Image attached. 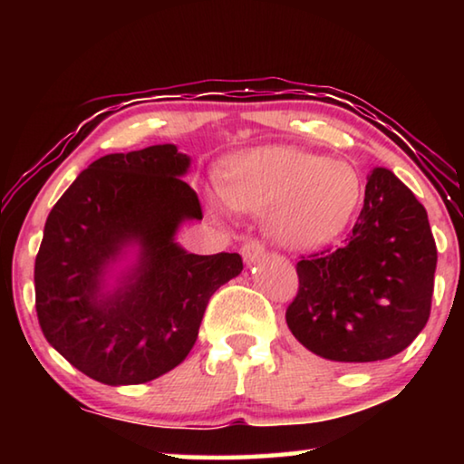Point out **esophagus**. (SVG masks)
I'll return each mask as SVG.
<instances>
[{
  "label": "esophagus",
  "mask_w": 464,
  "mask_h": 464,
  "mask_svg": "<svg viewBox=\"0 0 464 464\" xmlns=\"http://www.w3.org/2000/svg\"><path fill=\"white\" fill-rule=\"evenodd\" d=\"M266 254V246L260 239H247L241 246V256L246 257V262H256L257 257H262Z\"/></svg>",
  "instance_id": "1"
}]
</instances>
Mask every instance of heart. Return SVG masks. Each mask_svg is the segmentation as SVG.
Wrapping results in <instances>:
<instances>
[{"label": "heart", "instance_id": "1", "mask_svg": "<svg viewBox=\"0 0 464 464\" xmlns=\"http://www.w3.org/2000/svg\"><path fill=\"white\" fill-rule=\"evenodd\" d=\"M218 190L231 208L264 213L274 239L309 249L334 241L354 217L362 184L348 161L295 147H260L231 157ZM223 210L225 204L215 200Z\"/></svg>", "mask_w": 464, "mask_h": 464}]
</instances>
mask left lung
Listing matches in <instances>:
<instances>
[{"label":"left lung","instance_id":"1","mask_svg":"<svg viewBox=\"0 0 464 464\" xmlns=\"http://www.w3.org/2000/svg\"><path fill=\"white\" fill-rule=\"evenodd\" d=\"M436 260L426 208L391 169L374 168L345 239L296 264L288 329L334 362L395 356L428 324Z\"/></svg>","mask_w":464,"mask_h":464}]
</instances>
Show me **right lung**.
I'll return each mask as SVG.
<instances>
[{
    "label": "right lung",
    "mask_w": 464,
    "mask_h": 464,
    "mask_svg": "<svg viewBox=\"0 0 464 464\" xmlns=\"http://www.w3.org/2000/svg\"><path fill=\"white\" fill-rule=\"evenodd\" d=\"M190 157L174 145L104 155L54 204L34 262L36 315L54 350L104 384H140L190 354L215 290L243 270L239 254L196 256L174 241L202 218L182 178ZM137 242L136 274L97 295L105 264Z\"/></svg>",
    "instance_id": "1"
}]
</instances>
